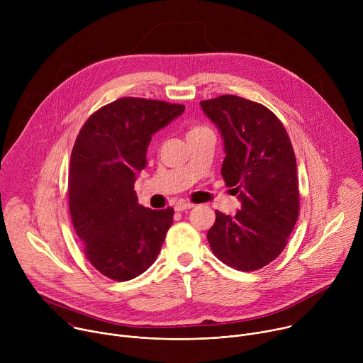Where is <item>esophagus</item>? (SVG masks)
<instances>
[{"instance_id": "obj_1", "label": "esophagus", "mask_w": 363, "mask_h": 363, "mask_svg": "<svg viewBox=\"0 0 363 363\" xmlns=\"http://www.w3.org/2000/svg\"><path fill=\"white\" fill-rule=\"evenodd\" d=\"M192 206H194V203H191V202L179 201V202H177V203H175V210H177V211H185V210L192 208Z\"/></svg>"}]
</instances>
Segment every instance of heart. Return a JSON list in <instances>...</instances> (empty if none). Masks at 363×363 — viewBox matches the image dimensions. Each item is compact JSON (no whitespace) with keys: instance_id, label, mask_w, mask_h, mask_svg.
Masks as SVG:
<instances>
[{"instance_id":"heart-1","label":"heart","mask_w":363,"mask_h":363,"mask_svg":"<svg viewBox=\"0 0 363 363\" xmlns=\"http://www.w3.org/2000/svg\"><path fill=\"white\" fill-rule=\"evenodd\" d=\"M201 129H203L202 126H192L189 130H188V135H192V133H195V132H198V130H201Z\"/></svg>"}]
</instances>
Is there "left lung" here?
<instances>
[{
  "instance_id": "1",
  "label": "left lung",
  "mask_w": 363,
  "mask_h": 363,
  "mask_svg": "<svg viewBox=\"0 0 363 363\" xmlns=\"http://www.w3.org/2000/svg\"><path fill=\"white\" fill-rule=\"evenodd\" d=\"M201 108L221 132V175L241 201L235 216L216 211L206 238L224 264L240 272L260 270L281 254L298 217L290 138L280 119L252 100L223 94L202 100Z\"/></svg>"
}]
</instances>
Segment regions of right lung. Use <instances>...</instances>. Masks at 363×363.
Here are the masks:
<instances>
[{
    "label": "right lung",
    "instance_id": "1",
    "mask_svg": "<svg viewBox=\"0 0 363 363\" xmlns=\"http://www.w3.org/2000/svg\"><path fill=\"white\" fill-rule=\"evenodd\" d=\"M184 111L177 103L121 97L96 111L76 138L67 188L72 223L90 264L111 280L146 272L172 225L171 206L145 208L133 188L152 135Z\"/></svg>",
    "mask_w": 363,
    "mask_h": 363
}]
</instances>
